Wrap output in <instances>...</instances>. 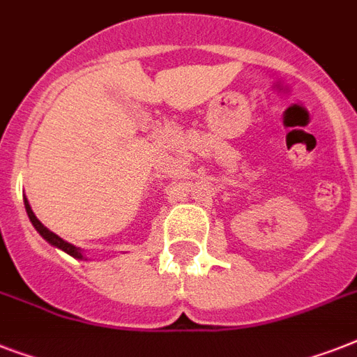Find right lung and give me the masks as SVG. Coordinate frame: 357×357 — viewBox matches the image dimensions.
<instances>
[{
    "instance_id": "1",
    "label": "right lung",
    "mask_w": 357,
    "mask_h": 357,
    "mask_svg": "<svg viewBox=\"0 0 357 357\" xmlns=\"http://www.w3.org/2000/svg\"><path fill=\"white\" fill-rule=\"evenodd\" d=\"M24 206H25V211H27V217H29L31 224H33L36 231L42 235V238H46L47 243L52 244V246H55V248H59V250H63V252H66V254L72 255V257H75V259H85V255H83V250L77 248V246H74V244L66 243V241L59 237L57 234L50 231V229H47L46 226H44V224H42L38 218H36V215L33 213V209H31L29 200H27V198H24Z\"/></svg>"
}]
</instances>
